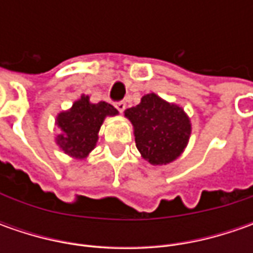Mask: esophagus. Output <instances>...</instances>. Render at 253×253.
<instances>
[{"mask_svg":"<svg viewBox=\"0 0 253 253\" xmlns=\"http://www.w3.org/2000/svg\"><path fill=\"white\" fill-rule=\"evenodd\" d=\"M114 105H115V108H117V110H118L120 112L124 111V110H125V107H126L125 101H117L115 104H114Z\"/></svg>","mask_w":253,"mask_h":253,"instance_id":"1","label":"esophagus"}]
</instances>
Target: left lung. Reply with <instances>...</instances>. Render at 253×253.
<instances>
[{"label":"left lung","mask_w":253,"mask_h":253,"mask_svg":"<svg viewBox=\"0 0 253 253\" xmlns=\"http://www.w3.org/2000/svg\"><path fill=\"white\" fill-rule=\"evenodd\" d=\"M125 117L133 125L138 151L151 165L176 161L187 146L191 133L187 114L155 92L143 95L136 107L125 110Z\"/></svg>","instance_id":"obj_1"}]
</instances>
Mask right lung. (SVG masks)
<instances>
[{"instance_id":"obj_1","label":"right lung","mask_w":253,"mask_h":253,"mask_svg":"<svg viewBox=\"0 0 253 253\" xmlns=\"http://www.w3.org/2000/svg\"><path fill=\"white\" fill-rule=\"evenodd\" d=\"M118 111L111 104L100 101L90 102L88 95H82L74 101L70 110L62 111L56 117V125L62 133L57 135L59 148L74 159H84L95 148L98 131L105 117H114Z\"/></svg>"}]
</instances>
